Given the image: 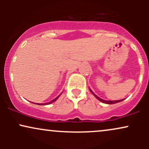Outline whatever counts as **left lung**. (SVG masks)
Listing matches in <instances>:
<instances>
[{
    "label": "left lung",
    "mask_w": 149,
    "mask_h": 149,
    "mask_svg": "<svg viewBox=\"0 0 149 149\" xmlns=\"http://www.w3.org/2000/svg\"><path fill=\"white\" fill-rule=\"evenodd\" d=\"M90 92H92V94H93V95L94 96H95V97H96L97 99H98L100 101V102H103V103H104V104H116V103H118V102H122L123 100H124V99L123 100H115V101H106V100H102V99H101V98H100V97H97L96 95H95V93H94L91 90H90Z\"/></svg>",
    "instance_id": "1"
}]
</instances>
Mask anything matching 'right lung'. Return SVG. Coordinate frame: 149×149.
<instances>
[{
	"label": "right lung",
	"instance_id": "obj_1",
	"mask_svg": "<svg viewBox=\"0 0 149 149\" xmlns=\"http://www.w3.org/2000/svg\"><path fill=\"white\" fill-rule=\"evenodd\" d=\"M61 94H60V95H58V97H56V98H54V100H52V101H50V102H47V103H44V104H38V103H37L36 104H38V105H47V104H52V103H53V102H55V101L57 100L58 98H59V97L60 96Z\"/></svg>",
	"mask_w": 149,
	"mask_h": 149
}]
</instances>
